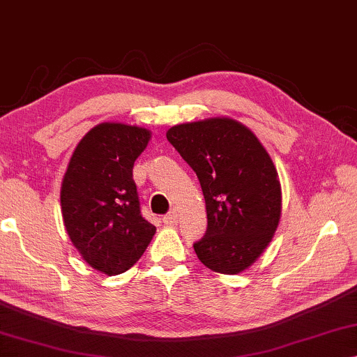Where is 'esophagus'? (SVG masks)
Instances as JSON below:
<instances>
[{
	"label": "esophagus",
	"instance_id": "1",
	"mask_svg": "<svg viewBox=\"0 0 357 357\" xmlns=\"http://www.w3.org/2000/svg\"><path fill=\"white\" fill-rule=\"evenodd\" d=\"M163 223L167 225V227H174V225L178 223V215L174 212H169L168 215H165L163 217Z\"/></svg>",
	"mask_w": 357,
	"mask_h": 357
}]
</instances>
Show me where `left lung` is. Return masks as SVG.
<instances>
[{
    "label": "left lung",
    "instance_id": "1",
    "mask_svg": "<svg viewBox=\"0 0 357 357\" xmlns=\"http://www.w3.org/2000/svg\"><path fill=\"white\" fill-rule=\"evenodd\" d=\"M167 139L204 192L208 225L194 244L199 260L217 273L244 272L267 249L281 217V185L268 152L231 118L178 124Z\"/></svg>",
    "mask_w": 357,
    "mask_h": 357
}]
</instances>
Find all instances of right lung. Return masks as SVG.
Segmentation results:
<instances>
[{
    "label": "right lung",
    "instance_id": "1",
    "mask_svg": "<svg viewBox=\"0 0 357 357\" xmlns=\"http://www.w3.org/2000/svg\"><path fill=\"white\" fill-rule=\"evenodd\" d=\"M152 132L102 123L80 139L61 183L63 222L74 248L105 275L126 272L147 249L157 228L140 215L134 162Z\"/></svg>",
    "mask_w": 357,
    "mask_h": 357
}]
</instances>
